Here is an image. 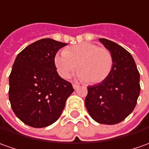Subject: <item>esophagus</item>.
<instances>
[{
    "mask_svg": "<svg viewBox=\"0 0 149 149\" xmlns=\"http://www.w3.org/2000/svg\"><path fill=\"white\" fill-rule=\"evenodd\" d=\"M72 86H73V88H74V90H77V89H78L80 86L77 85V84H73V85H72Z\"/></svg>",
    "mask_w": 149,
    "mask_h": 149,
    "instance_id": "esophagus-1",
    "label": "esophagus"
}]
</instances>
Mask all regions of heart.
<instances>
[{
	"label": "heart",
	"instance_id": "obj_1",
	"mask_svg": "<svg viewBox=\"0 0 149 149\" xmlns=\"http://www.w3.org/2000/svg\"><path fill=\"white\" fill-rule=\"evenodd\" d=\"M54 63L62 77H69L77 66L79 78L90 84H97L104 81L110 74L113 57L104 47L93 43H81L57 54Z\"/></svg>",
	"mask_w": 149,
	"mask_h": 149
}]
</instances>
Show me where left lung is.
Instances as JSON below:
<instances>
[{
  "label": "left lung",
  "mask_w": 149,
  "mask_h": 149,
  "mask_svg": "<svg viewBox=\"0 0 149 149\" xmlns=\"http://www.w3.org/2000/svg\"><path fill=\"white\" fill-rule=\"evenodd\" d=\"M100 40L112 53L113 66L104 81L88 86L85 104L91 117L100 124L114 125L132 113L140 92L139 72L126 49L112 40Z\"/></svg>",
  "instance_id": "8db88e82"
}]
</instances>
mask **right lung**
<instances>
[{
    "mask_svg": "<svg viewBox=\"0 0 149 149\" xmlns=\"http://www.w3.org/2000/svg\"><path fill=\"white\" fill-rule=\"evenodd\" d=\"M50 38L35 41L15 58L10 75L9 100L16 117L26 125L42 128L60 117L74 89L57 72L54 58L65 46Z\"/></svg>",
    "mask_w": 149,
    "mask_h": 149,
    "instance_id": "1",
    "label": "right lung"
}]
</instances>
